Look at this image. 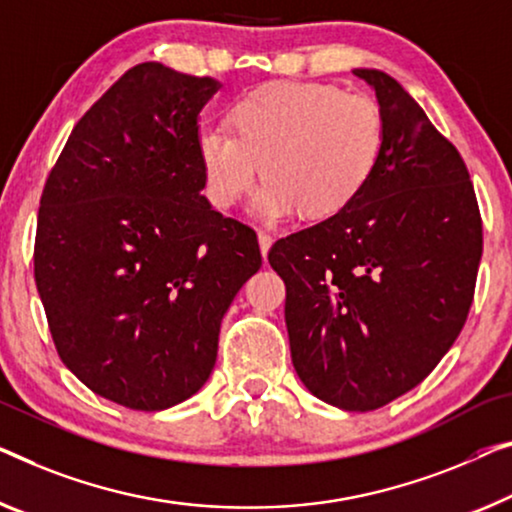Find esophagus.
I'll use <instances>...</instances> for the list:
<instances>
[{
    "label": "esophagus",
    "mask_w": 512,
    "mask_h": 512,
    "mask_svg": "<svg viewBox=\"0 0 512 512\" xmlns=\"http://www.w3.org/2000/svg\"><path fill=\"white\" fill-rule=\"evenodd\" d=\"M257 241H259V250H262V255L266 257V253H269V248L273 246V236L269 232L259 230L257 232Z\"/></svg>",
    "instance_id": "esophagus-1"
}]
</instances>
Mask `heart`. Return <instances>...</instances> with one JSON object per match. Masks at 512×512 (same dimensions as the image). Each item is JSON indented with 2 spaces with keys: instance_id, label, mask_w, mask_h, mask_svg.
Returning <instances> with one entry per match:
<instances>
[{
  "instance_id": "b5f03b06",
  "label": "heart",
  "mask_w": 512,
  "mask_h": 512,
  "mask_svg": "<svg viewBox=\"0 0 512 512\" xmlns=\"http://www.w3.org/2000/svg\"><path fill=\"white\" fill-rule=\"evenodd\" d=\"M234 131H197L204 186L213 207L230 209L266 181L253 211L276 223L303 211L333 216L352 204L375 174L386 144V119L365 94L317 82H273L241 96L230 110Z\"/></svg>"
}]
</instances>
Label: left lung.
<instances>
[{"label": "left lung", "mask_w": 512, "mask_h": 512, "mask_svg": "<svg viewBox=\"0 0 512 512\" xmlns=\"http://www.w3.org/2000/svg\"><path fill=\"white\" fill-rule=\"evenodd\" d=\"M386 119L363 193L322 223L278 239L296 375L347 411L400 398L437 368L474 303L483 220L469 170L391 75L356 68Z\"/></svg>", "instance_id": "obj_1"}]
</instances>
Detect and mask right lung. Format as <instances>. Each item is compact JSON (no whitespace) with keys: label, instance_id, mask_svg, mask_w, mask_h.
<instances>
[{"label":"right lung","instance_id":"obj_1","mask_svg":"<svg viewBox=\"0 0 512 512\" xmlns=\"http://www.w3.org/2000/svg\"><path fill=\"white\" fill-rule=\"evenodd\" d=\"M213 78L144 61L85 112L45 181L34 278L57 354L101 398L195 395L220 319L262 266L257 234L202 195L197 119Z\"/></svg>","mask_w":512,"mask_h":512}]
</instances>
